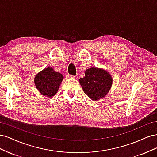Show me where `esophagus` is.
Here are the masks:
<instances>
[{"label":"esophagus","mask_w":157,"mask_h":157,"mask_svg":"<svg viewBox=\"0 0 157 157\" xmlns=\"http://www.w3.org/2000/svg\"><path fill=\"white\" fill-rule=\"evenodd\" d=\"M67 77H68V78H75V76H73V75H70L67 74Z\"/></svg>","instance_id":"obj_1"}]
</instances>
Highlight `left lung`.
Returning a JSON list of instances; mask_svg holds the SVG:
<instances>
[{
    "label": "left lung",
    "instance_id": "left-lung-1",
    "mask_svg": "<svg viewBox=\"0 0 157 157\" xmlns=\"http://www.w3.org/2000/svg\"><path fill=\"white\" fill-rule=\"evenodd\" d=\"M84 92L94 101L105 97L113 84L111 75L105 69L90 67L85 71L84 77L79 79Z\"/></svg>",
    "mask_w": 157,
    "mask_h": 157
}]
</instances>
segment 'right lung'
Returning <instances> with one entry per match:
<instances>
[{
  "label": "right lung",
  "instance_id": "add662e5",
  "mask_svg": "<svg viewBox=\"0 0 157 157\" xmlns=\"http://www.w3.org/2000/svg\"><path fill=\"white\" fill-rule=\"evenodd\" d=\"M63 79L62 74L56 72L52 67H48L35 75L34 83L38 91L42 96L52 98L58 91Z\"/></svg>",
  "mask_w": 157,
  "mask_h": 157
}]
</instances>
